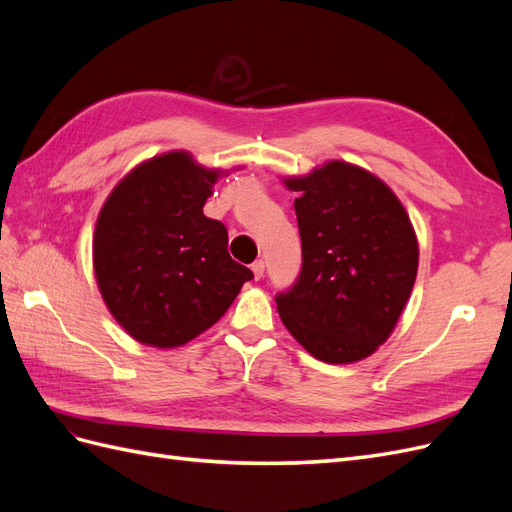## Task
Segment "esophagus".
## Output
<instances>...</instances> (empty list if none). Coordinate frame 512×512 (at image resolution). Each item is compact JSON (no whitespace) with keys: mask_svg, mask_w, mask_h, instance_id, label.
I'll use <instances>...</instances> for the list:
<instances>
[{"mask_svg":"<svg viewBox=\"0 0 512 512\" xmlns=\"http://www.w3.org/2000/svg\"><path fill=\"white\" fill-rule=\"evenodd\" d=\"M252 273H254L256 280H260V277L265 275V262H262V260H256V262H252Z\"/></svg>","mask_w":512,"mask_h":512,"instance_id":"34e87169","label":"esophagus"}]
</instances>
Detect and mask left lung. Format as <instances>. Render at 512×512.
Masks as SVG:
<instances>
[{
    "label": "left lung",
    "instance_id": "1",
    "mask_svg": "<svg viewBox=\"0 0 512 512\" xmlns=\"http://www.w3.org/2000/svg\"><path fill=\"white\" fill-rule=\"evenodd\" d=\"M284 183L299 192L303 265L275 297L277 312L316 359L361 361L389 339L410 299L418 243L408 213L389 185L342 160Z\"/></svg>",
    "mask_w": 512,
    "mask_h": 512
}]
</instances>
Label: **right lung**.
Listing matches in <instances>:
<instances>
[{"label":"right lung","instance_id":"1","mask_svg":"<svg viewBox=\"0 0 512 512\" xmlns=\"http://www.w3.org/2000/svg\"><path fill=\"white\" fill-rule=\"evenodd\" d=\"M220 170L168 151L123 177L98 215L94 271L108 312L136 342L175 348L218 322L254 273L203 213Z\"/></svg>","mask_w":512,"mask_h":512}]
</instances>
